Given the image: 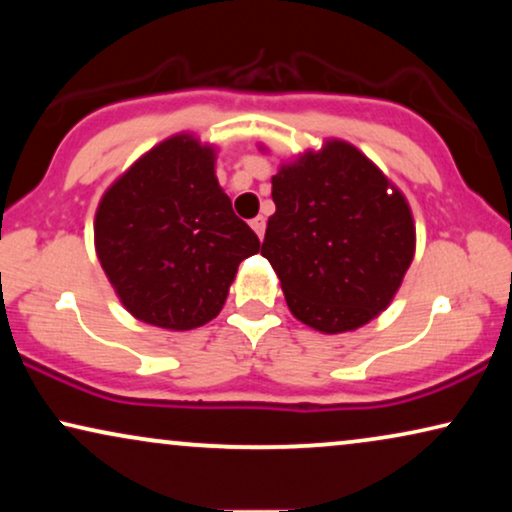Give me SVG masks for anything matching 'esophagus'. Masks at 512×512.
I'll return each instance as SVG.
<instances>
[{"instance_id": "1", "label": "esophagus", "mask_w": 512, "mask_h": 512, "mask_svg": "<svg viewBox=\"0 0 512 512\" xmlns=\"http://www.w3.org/2000/svg\"><path fill=\"white\" fill-rule=\"evenodd\" d=\"M251 228H254V233L263 240V235H265V219H263V216H256V219H251Z\"/></svg>"}]
</instances>
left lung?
Masks as SVG:
<instances>
[{"mask_svg":"<svg viewBox=\"0 0 512 512\" xmlns=\"http://www.w3.org/2000/svg\"><path fill=\"white\" fill-rule=\"evenodd\" d=\"M272 200L261 254L293 317L342 333L391 303L415 254V226L403 195L359 149L328 142L284 165Z\"/></svg>","mask_w":512,"mask_h":512,"instance_id":"1","label":"left lung"}]
</instances>
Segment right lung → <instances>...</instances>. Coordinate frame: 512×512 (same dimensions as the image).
Masks as SVG:
<instances>
[{
	"instance_id": "1",
	"label": "right lung",
	"mask_w": 512,
	"mask_h": 512,
	"mask_svg": "<svg viewBox=\"0 0 512 512\" xmlns=\"http://www.w3.org/2000/svg\"><path fill=\"white\" fill-rule=\"evenodd\" d=\"M95 249L125 310L146 324L188 331L221 312L237 265L261 242L221 191L214 151L179 135L104 193Z\"/></svg>"
}]
</instances>
